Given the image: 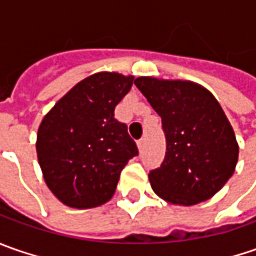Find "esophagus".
I'll return each instance as SVG.
<instances>
[{
    "mask_svg": "<svg viewBox=\"0 0 256 256\" xmlns=\"http://www.w3.org/2000/svg\"><path fill=\"white\" fill-rule=\"evenodd\" d=\"M136 145H138V150H140V151H142L144 146H145V138H142V140H140V141L136 142Z\"/></svg>",
    "mask_w": 256,
    "mask_h": 256,
    "instance_id": "34e87169",
    "label": "esophagus"
}]
</instances>
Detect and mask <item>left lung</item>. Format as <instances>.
<instances>
[{
  "mask_svg": "<svg viewBox=\"0 0 256 256\" xmlns=\"http://www.w3.org/2000/svg\"><path fill=\"white\" fill-rule=\"evenodd\" d=\"M136 88L162 120L166 152L148 178L170 204L191 206L212 198L235 172L240 146L220 102L192 81L140 76Z\"/></svg>",
  "mask_w": 256,
  "mask_h": 256,
  "instance_id": "8db88e82",
  "label": "left lung"
}]
</instances>
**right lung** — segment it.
Segmentation results:
<instances>
[{
    "label": "right lung",
    "instance_id": "obj_1",
    "mask_svg": "<svg viewBox=\"0 0 256 256\" xmlns=\"http://www.w3.org/2000/svg\"><path fill=\"white\" fill-rule=\"evenodd\" d=\"M132 82V75H90L40 124L35 146L42 176L66 206L85 210L110 201L124 166L138 155L126 125L114 118Z\"/></svg>",
    "mask_w": 256,
    "mask_h": 256
}]
</instances>
